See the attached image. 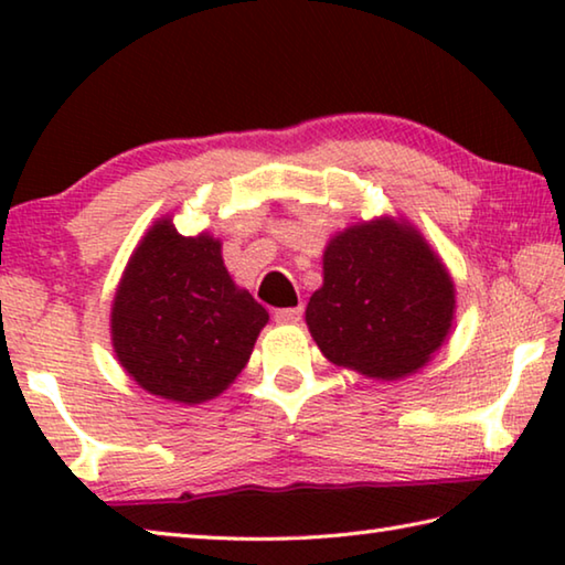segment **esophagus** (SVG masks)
<instances>
[{
    "mask_svg": "<svg viewBox=\"0 0 565 565\" xmlns=\"http://www.w3.org/2000/svg\"><path fill=\"white\" fill-rule=\"evenodd\" d=\"M303 317V306H291V309H276L274 319L279 323H296Z\"/></svg>",
    "mask_w": 565,
    "mask_h": 565,
    "instance_id": "esophagus-1",
    "label": "esophagus"
}]
</instances>
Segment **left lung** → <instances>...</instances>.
<instances>
[{
    "mask_svg": "<svg viewBox=\"0 0 565 565\" xmlns=\"http://www.w3.org/2000/svg\"><path fill=\"white\" fill-rule=\"evenodd\" d=\"M454 306L451 276L416 228L381 218L331 238L306 323L329 361L398 379L441 347Z\"/></svg>",
    "mask_w": 565,
    "mask_h": 565,
    "instance_id": "8db88e82",
    "label": "left lung"
}]
</instances>
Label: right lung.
I'll return each mask as SVG.
<instances>
[{"label":"right lung","mask_w":565,"mask_h":565,"mask_svg":"<svg viewBox=\"0 0 565 565\" xmlns=\"http://www.w3.org/2000/svg\"><path fill=\"white\" fill-rule=\"evenodd\" d=\"M269 321L238 289L212 236L186 238L161 218L141 238L114 296L111 341L149 394L202 404L232 384Z\"/></svg>","instance_id":"right-lung-1"}]
</instances>
